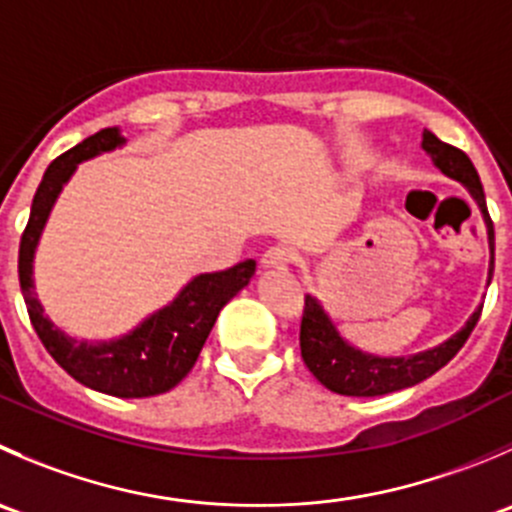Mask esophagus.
Segmentation results:
<instances>
[{
	"label": "esophagus",
	"instance_id": "obj_1",
	"mask_svg": "<svg viewBox=\"0 0 512 512\" xmlns=\"http://www.w3.org/2000/svg\"><path fill=\"white\" fill-rule=\"evenodd\" d=\"M295 260V252L287 245H275L262 255V267H287Z\"/></svg>",
	"mask_w": 512,
	"mask_h": 512
}]
</instances>
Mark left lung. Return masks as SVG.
Listing matches in <instances>:
<instances>
[{
  "label": "left lung",
  "mask_w": 512,
  "mask_h": 512,
  "mask_svg": "<svg viewBox=\"0 0 512 512\" xmlns=\"http://www.w3.org/2000/svg\"><path fill=\"white\" fill-rule=\"evenodd\" d=\"M423 150L428 152L433 165L438 167L443 175L453 177V180L463 182L465 190L480 207L485 227H488V245H490V267H488V285L493 280L495 270V232L493 220L488 215V205H485V192L480 185L478 170L473 167L470 157L463 150L453 145L440 142L433 132H423ZM480 310L468 317L463 327L455 332L453 337L443 342V345L433 347V350L418 352V355L408 357H380L362 352L352 347L345 337L337 332L335 322L325 312V307L317 302V297L305 295V312H302L300 325V350L302 360H305L307 370L325 385L327 390L337 395H350V398H375V395H388L395 390L413 388L425 377L435 375L443 365H448L465 340L470 337L473 327L478 325Z\"/></svg>",
  "instance_id": "8db88e82"
}]
</instances>
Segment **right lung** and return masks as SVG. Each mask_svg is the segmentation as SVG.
I'll return each mask as SVG.
<instances>
[{"label": "right lung", "instance_id": "add662e5", "mask_svg": "<svg viewBox=\"0 0 512 512\" xmlns=\"http://www.w3.org/2000/svg\"><path fill=\"white\" fill-rule=\"evenodd\" d=\"M119 127H107L59 155L44 172L32 200V212L19 242V287L29 320L42 345L59 367L84 388L114 398H150L167 393L195 367L202 345L222 307L255 275V260L237 262L222 272H205L187 282L180 295L152 312L135 330L117 340H74L59 330L34 292V252L59 192L74 175L79 162L124 145Z\"/></svg>", "mask_w": 512, "mask_h": 512}]
</instances>
